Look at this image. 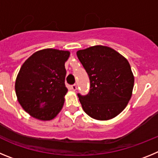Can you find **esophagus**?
Wrapping results in <instances>:
<instances>
[{"label":"esophagus","mask_w":158,"mask_h":158,"mask_svg":"<svg viewBox=\"0 0 158 158\" xmlns=\"http://www.w3.org/2000/svg\"><path fill=\"white\" fill-rule=\"evenodd\" d=\"M71 89H72V90H73V91H76V90H77V85H76V84H74V85H71Z\"/></svg>","instance_id":"obj_1"}]
</instances>
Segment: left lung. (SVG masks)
<instances>
[{
  "instance_id": "left-lung-1",
  "label": "left lung",
  "mask_w": 158,
  "mask_h": 158,
  "mask_svg": "<svg viewBox=\"0 0 158 158\" xmlns=\"http://www.w3.org/2000/svg\"><path fill=\"white\" fill-rule=\"evenodd\" d=\"M77 55L90 80L89 93L77 94L85 112L98 120L117 116L133 91L135 78L128 61L114 49L100 45L80 50Z\"/></svg>"
}]
</instances>
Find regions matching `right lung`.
<instances>
[{
  "instance_id": "add662e5",
  "label": "right lung",
  "mask_w": 158,
  "mask_h": 158,
  "mask_svg": "<svg viewBox=\"0 0 158 158\" xmlns=\"http://www.w3.org/2000/svg\"><path fill=\"white\" fill-rule=\"evenodd\" d=\"M69 54L57 49H43L22 65L15 89L19 104L32 117L51 120L62 110L68 91L65 62Z\"/></svg>"
}]
</instances>
